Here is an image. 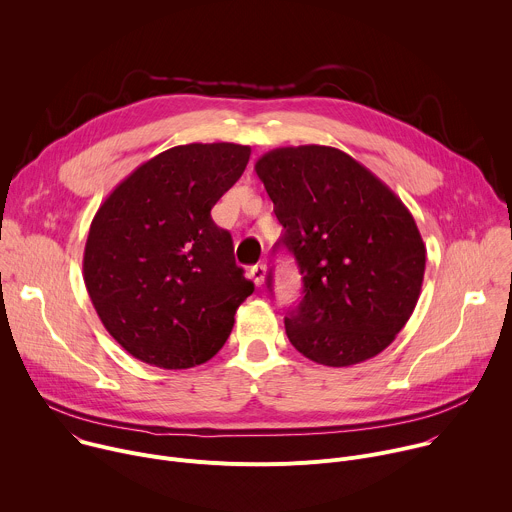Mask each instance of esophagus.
Instances as JSON below:
<instances>
[{
	"label": "esophagus",
	"mask_w": 512,
	"mask_h": 512,
	"mask_svg": "<svg viewBox=\"0 0 512 512\" xmlns=\"http://www.w3.org/2000/svg\"><path fill=\"white\" fill-rule=\"evenodd\" d=\"M251 277H253L255 285H263V281H265V277H267V267H265L263 263L253 265V267H251Z\"/></svg>",
	"instance_id": "obj_1"
}]
</instances>
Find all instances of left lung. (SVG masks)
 Returning <instances> with one entry per match:
<instances>
[{"mask_svg":"<svg viewBox=\"0 0 512 512\" xmlns=\"http://www.w3.org/2000/svg\"><path fill=\"white\" fill-rule=\"evenodd\" d=\"M255 172L283 227L275 247L296 257L304 281L302 302L283 318L289 342L326 367L383 352L411 318L425 273L407 206L328 145L271 150Z\"/></svg>","mask_w":512,"mask_h":512,"instance_id":"left-lung-1","label":"left lung"}]
</instances>
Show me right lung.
<instances>
[{
	"label": "right lung",
	"instance_id": "obj_1",
	"mask_svg": "<svg viewBox=\"0 0 512 512\" xmlns=\"http://www.w3.org/2000/svg\"><path fill=\"white\" fill-rule=\"evenodd\" d=\"M249 145H176L99 206L83 277L107 332L137 360L178 371L210 360L253 294L210 210L245 172Z\"/></svg>",
	"mask_w": 512,
	"mask_h": 512
}]
</instances>
